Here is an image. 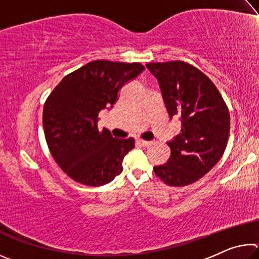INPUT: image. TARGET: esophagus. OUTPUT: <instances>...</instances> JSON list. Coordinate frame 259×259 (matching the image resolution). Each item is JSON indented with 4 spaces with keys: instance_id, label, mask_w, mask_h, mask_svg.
Instances as JSON below:
<instances>
[{
    "instance_id": "34e87169",
    "label": "esophagus",
    "mask_w": 259,
    "mask_h": 259,
    "mask_svg": "<svg viewBox=\"0 0 259 259\" xmlns=\"http://www.w3.org/2000/svg\"><path fill=\"white\" fill-rule=\"evenodd\" d=\"M137 143L140 144L142 146H148L152 144V142H150V140H143V139H137Z\"/></svg>"
}]
</instances>
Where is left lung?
<instances>
[{"label": "left lung", "instance_id": "8db88e82", "mask_svg": "<svg viewBox=\"0 0 259 259\" xmlns=\"http://www.w3.org/2000/svg\"><path fill=\"white\" fill-rule=\"evenodd\" d=\"M166 111L182 121L181 134L166 144L169 160L153 170L170 186L199 181L221 160L230 135V113L216 85L192 65L181 60L151 63Z\"/></svg>", "mask_w": 259, "mask_h": 259}]
</instances>
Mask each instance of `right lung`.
<instances>
[{
    "mask_svg": "<svg viewBox=\"0 0 259 259\" xmlns=\"http://www.w3.org/2000/svg\"><path fill=\"white\" fill-rule=\"evenodd\" d=\"M145 67L139 63L90 61L68 74L48 97L43 129L50 153L64 172L87 186H102L122 172L135 139L114 138L97 128L98 113L112 108L117 94Z\"/></svg>",
    "mask_w": 259,
    "mask_h": 259,
    "instance_id": "obj_1",
    "label": "right lung"
}]
</instances>
